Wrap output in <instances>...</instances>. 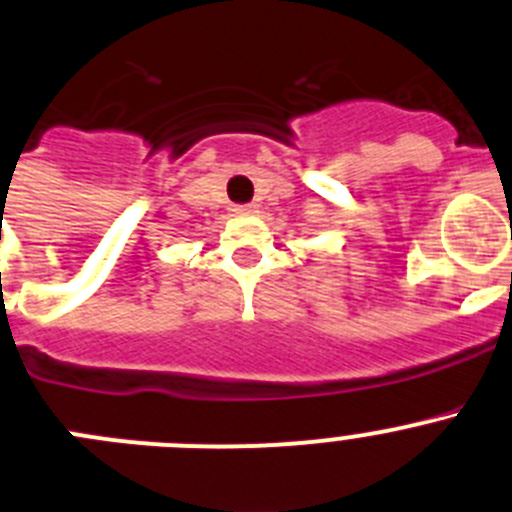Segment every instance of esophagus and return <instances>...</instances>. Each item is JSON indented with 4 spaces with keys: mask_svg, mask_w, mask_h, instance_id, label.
<instances>
[{
    "mask_svg": "<svg viewBox=\"0 0 512 512\" xmlns=\"http://www.w3.org/2000/svg\"><path fill=\"white\" fill-rule=\"evenodd\" d=\"M232 212L235 215H255L257 205H232Z\"/></svg>",
    "mask_w": 512,
    "mask_h": 512,
    "instance_id": "1",
    "label": "esophagus"
}]
</instances>
